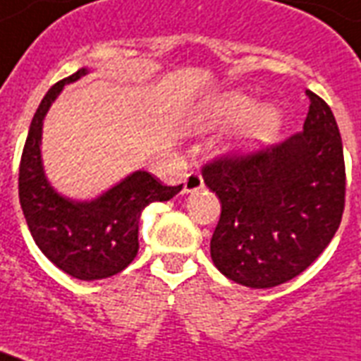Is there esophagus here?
Instances as JSON below:
<instances>
[{"label":"esophagus","mask_w":361,"mask_h":361,"mask_svg":"<svg viewBox=\"0 0 361 361\" xmlns=\"http://www.w3.org/2000/svg\"><path fill=\"white\" fill-rule=\"evenodd\" d=\"M204 187L202 176L198 172H189L183 180V192H197Z\"/></svg>","instance_id":"esophagus-1"}]
</instances>
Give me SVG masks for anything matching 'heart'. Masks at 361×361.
Segmentation results:
<instances>
[{
    "mask_svg": "<svg viewBox=\"0 0 361 361\" xmlns=\"http://www.w3.org/2000/svg\"><path fill=\"white\" fill-rule=\"evenodd\" d=\"M209 121L215 125H234L247 117L238 135V147L255 149L275 138L281 127V112L271 104L255 110V99L240 92L223 93L209 104Z\"/></svg>",
    "mask_w": 361,
    "mask_h": 361,
    "instance_id": "b5f03b06",
    "label": "heart"
}]
</instances>
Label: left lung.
<instances>
[{
    "label": "left lung",
    "mask_w": 361,
    "mask_h": 361,
    "mask_svg": "<svg viewBox=\"0 0 361 361\" xmlns=\"http://www.w3.org/2000/svg\"><path fill=\"white\" fill-rule=\"evenodd\" d=\"M302 133L251 153L204 164V183L221 200L209 252L234 283L271 288L294 279L324 251L345 209V159L334 112L305 92Z\"/></svg>",
    "instance_id": "1"
}]
</instances>
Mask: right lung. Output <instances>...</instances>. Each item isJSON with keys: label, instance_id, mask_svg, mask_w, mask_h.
<instances>
[{"label": "right lung", "instance_id": "right-lung-1", "mask_svg": "<svg viewBox=\"0 0 361 361\" xmlns=\"http://www.w3.org/2000/svg\"><path fill=\"white\" fill-rule=\"evenodd\" d=\"M87 75L78 69L54 84L39 104L20 159L18 197L25 223L44 257L82 281L120 274L138 252V221L152 202H164L181 185H163L146 170H136L90 202L61 197L48 183L41 161L42 121L65 84Z\"/></svg>", "mask_w": 361, "mask_h": 361}]
</instances>
